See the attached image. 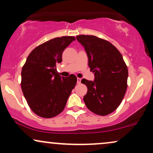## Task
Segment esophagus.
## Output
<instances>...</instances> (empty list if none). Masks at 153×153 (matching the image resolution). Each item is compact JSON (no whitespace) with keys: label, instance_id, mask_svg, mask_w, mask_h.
Here are the masks:
<instances>
[{"label":"esophagus","instance_id":"34e87169","mask_svg":"<svg viewBox=\"0 0 153 153\" xmlns=\"http://www.w3.org/2000/svg\"><path fill=\"white\" fill-rule=\"evenodd\" d=\"M77 83L78 84H80L81 83V78H77Z\"/></svg>","mask_w":153,"mask_h":153}]
</instances>
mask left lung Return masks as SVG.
Returning a JSON list of instances; mask_svg holds the SVG:
<instances>
[{
	"mask_svg": "<svg viewBox=\"0 0 153 153\" xmlns=\"http://www.w3.org/2000/svg\"><path fill=\"white\" fill-rule=\"evenodd\" d=\"M76 39L85 50L88 66L95 75L94 81L82 79L88 92L85 105L99 115L113 113L122 102L128 87V71L120 51L108 40L94 36L80 35Z\"/></svg>",
	"mask_w": 153,
	"mask_h": 153,
	"instance_id": "obj_1",
	"label": "left lung"
}]
</instances>
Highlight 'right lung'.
<instances>
[{
  "mask_svg": "<svg viewBox=\"0 0 153 153\" xmlns=\"http://www.w3.org/2000/svg\"><path fill=\"white\" fill-rule=\"evenodd\" d=\"M75 38L62 36L38 45L26 59L21 71V88L32 111L38 116L51 118L65 108L77 78L57 73L56 64L62 62L63 51Z\"/></svg>",
  "mask_w": 153,
  "mask_h": 153,
  "instance_id": "add662e5",
  "label": "right lung"
}]
</instances>
